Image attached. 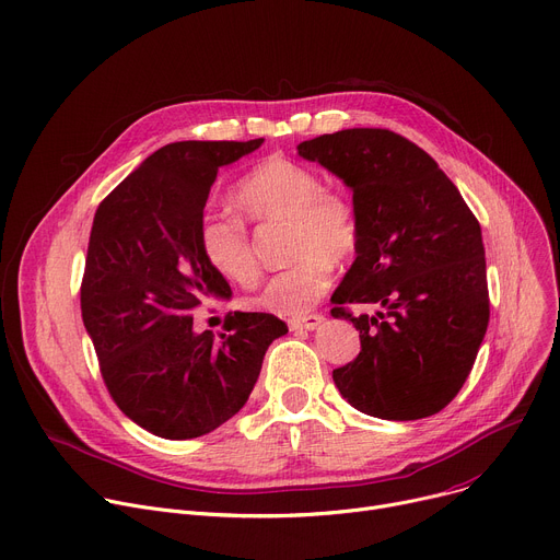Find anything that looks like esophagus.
Returning <instances> with one entry per match:
<instances>
[{"label":"esophagus","instance_id":"1","mask_svg":"<svg viewBox=\"0 0 560 560\" xmlns=\"http://www.w3.org/2000/svg\"><path fill=\"white\" fill-rule=\"evenodd\" d=\"M322 322H324L322 315H302V317H292L288 322V326L292 330H315Z\"/></svg>","mask_w":560,"mask_h":560}]
</instances>
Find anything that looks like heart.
Here are the masks:
<instances>
[{
  "instance_id": "obj_1",
  "label": "heart",
  "mask_w": 560,
  "mask_h": 560,
  "mask_svg": "<svg viewBox=\"0 0 560 560\" xmlns=\"http://www.w3.org/2000/svg\"><path fill=\"white\" fill-rule=\"evenodd\" d=\"M234 205L256 222L288 220V258L252 296V306L281 317L311 311L360 245V222L351 198L326 189L322 175L304 164L270 158L249 171L234 189ZM200 254L218 275L252 288L260 268L245 225L222 213H205L198 225Z\"/></svg>"
}]
</instances>
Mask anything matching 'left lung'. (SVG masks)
<instances>
[{"instance_id":"1","label":"left lung","mask_w":560,"mask_h":560,"mask_svg":"<svg viewBox=\"0 0 560 560\" xmlns=\"http://www.w3.org/2000/svg\"><path fill=\"white\" fill-rule=\"evenodd\" d=\"M296 151L353 191L355 260L330 302L360 330V353L332 381L360 412L387 421L432 417L464 387L489 326L479 222L457 186L409 139L351 128ZM347 303L375 308L353 316Z\"/></svg>"}]
</instances>
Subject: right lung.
I'll list each match as a JSON object with an SVG mask.
<instances>
[{
	"label": "right lung",
	"mask_w": 560,
	"mask_h": 560,
	"mask_svg": "<svg viewBox=\"0 0 560 560\" xmlns=\"http://www.w3.org/2000/svg\"><path fill=\"white\" fill-rule=\"evenodd\" d=\"M249 141H175L96 209L81 285L83 324L121 412L162 439H196L247 402L268 347L288 326L230 313L220 338L194 330V308L232 294L200 254L198 225L218 168Z\"/></svg>",
	"instance_id": "right-lung-1"
}]
</instances>
